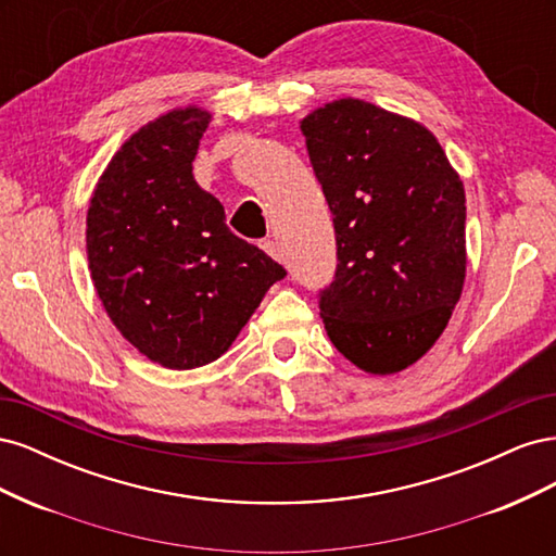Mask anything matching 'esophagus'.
<instances>
[{"label": "esophagus", "instance_id": "esophagus-1", "mask_svg": "<svg viewBox=\"0 0 556 556\" xmlns=\"http://www.w3.org/2000/svg\"><path fill=\"white\" fill-rule=\"evenodd\" d=\"M260 245H262V250L266 252V255H271L274 260H280V248H278V243L274 239H264Z\"/></svg>", "mask_w": 556, "mask_h": 556}]
</instances>
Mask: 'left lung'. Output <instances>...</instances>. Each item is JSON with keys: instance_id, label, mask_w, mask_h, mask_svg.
<instances>
[{"instance_id": "1", "label": "left lung", "mask_w": 556, "mask_h": 556, "mask_svg": "<svg viewBox=\"0 0 556 556\" xmlns=\"http://www.w3.org/2000/svg\"><path fill=\"white\" fill-rule=\"evenodd\" d=\"M333 215L336 271L317 292L336 350L396 374L439 341L466 276V197L433 134L359 99L301 121Z\"/></svg>"}]
</instances>
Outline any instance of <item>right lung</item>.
Returning a JSON list of instances; mask_svg holds the SVG:
<instances>
[{"mask_svg": "<svg viewBox=\"0 0 556 556\" xmlns=\"http://www.w3.org/2000/svg\"><path fill=\"white\" fill-rule=\"evenodd\" d=\"M211 115L141 127L99 178L88 211L94 290L125 339L166 368H197L237 339L285 268L225 223L192 176Z\"/></svg>", "mask_w": 556, "mask_h": 556, "instance_id": "obj_1", "label": "right lung"}]
</instances>
